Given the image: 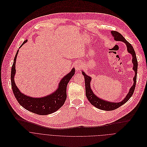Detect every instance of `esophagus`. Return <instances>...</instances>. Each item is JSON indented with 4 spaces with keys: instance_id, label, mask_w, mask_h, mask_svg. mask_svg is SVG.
<instances>
[{
    "instance_id": "34e87169",
    "label": "esophagus",
    "mask_w": 147,
    "mask_h": 147,
    "mask_svg": "<svg viewBox=\"0 0 147 147\" xmlns=\"http://www.w3.org/2000/svg\"><path fill=\"white\" fill-rule=\"evenodd\" d=\"M82 66H83V64L82 63V62H80V61H78V62L76 63L75 67L76 70L77 71H80V70L82 69Z\"/></svg>"
}]
</instances>
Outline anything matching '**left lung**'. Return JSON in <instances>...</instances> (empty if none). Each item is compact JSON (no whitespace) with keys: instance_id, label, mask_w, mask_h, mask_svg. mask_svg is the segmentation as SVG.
I'll return each instance as SVG.
<instances>
[{"instance_id":"8db88e82","label":"left lung","mask_w":147,"mask_h":147,"mask_svg":"<svg viewBox=\"0 0 147 147\" xmlns=\"http://www.w3.org/2000/svg\"><path fill=\"white\" fill-rule=\"evenodd\" d=\"M111 33L112 35V36L114 38L115 40L116 41H121L123 42L126 44L127 47V50L128 53H129L132 55V63L133 64V69L135 72L134 77L133 78V86L130 88V90L127 93V94L125 98H123V100H122L121 102H111L108 101L103 99H101L97 97L93 92L90 83L92 80V78L89 76L86 75L83 71H82L83 75L84 78V81H85V87H86V96L87 98V100L89 101L95 107H96L98 109L104 110V111H112L114 109H116L120 107L122 105H123L125 103H126L132 96L134 89L135 86L136 84V79H137V68H138V63L137 60L136 58V55L135 51L133 47V46L131 45L130 43H129L125 38L118 32L116 31H111Z\"/></svg>"}]
</instances>
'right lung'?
Listing matches in <instances>:
<instances>
[{
	"mask_svg": "<svg viewBox=\"0 0 147 147\" xmlns=\"http://www.w3.org/2000/svg\"><path fill=\"white\" fill-rule=\"evenodd\" d=\"M27 41V39L25 40L20 47ZM18 51L19 50H17L15 55L11 71V87L17 101L26 110L38 115H46L57 111L64 105L66 100L67 84L75 74V68H73L70 72L61 79L58 83V88L51 94L39 98L28 96L20 92L14 81V76L16 71V63Z\"/></svg>",
	"mask_w": 147,
	"mask_h": 147,
	"instance_id": "1",
	"label": "right lung"
}]
</instances>
